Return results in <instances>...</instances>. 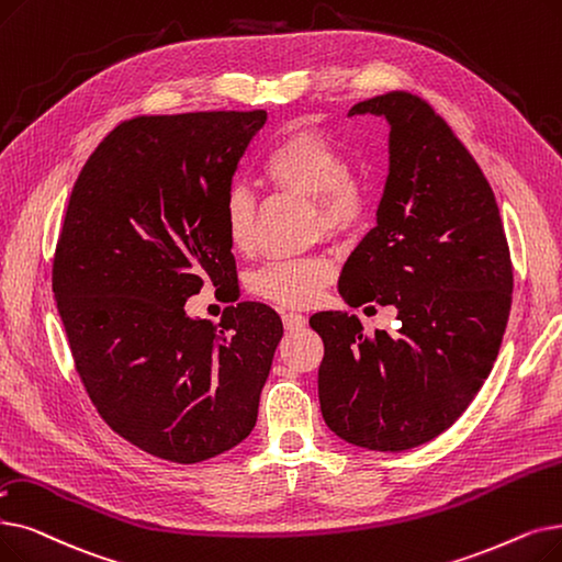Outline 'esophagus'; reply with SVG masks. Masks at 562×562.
I'll return each mask as SVG.
<instances>
[{
  "mask_svg": "<svg viewBox=\"0 0 562 562\" xmlns=\"http://www.w3.org/2000/svg\"><path fill=\"white\" fill-rule=\"evenodd\" d=\"M282 324H284L286 330H299V328H303L307 324V319H305L301 312H284L282 314Z\"/></svg>",
  "mask_w": 562,
  "mask_h": 562,
  "instance_id": "34e87169",
  "label": "esophagus"
}]
</instances>
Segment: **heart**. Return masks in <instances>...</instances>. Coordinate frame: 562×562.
Listing matches in <instances>:
<instances>
[{
  "label": "heart",
  "instance_id": "obj_1",
  "mask_svg": "<svg viewBox=\"0 0 562 562\" xmlns=\"http://www.w3.org/2000/svg\"><path fill=\"white\" fill-rule=\"evenodd\" d=\"M261 181L280 192L310 200V225L328 236L353 232L370 209V183L351 167L347 151L319 126H296L273 142L259 165ZM223 221L229 248L255 246V198L243 186L227 192ZM335 278L324 255L268 259L248 276L255 296L284 307L312 305Z\"/></svg>",
  "mask_w": 562,
  "mask_h": 562
}]
</instances>
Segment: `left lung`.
<instances>
[{"mask_svg":"<svg viewBox=\"0 0 562 562\" xmlns=\"http://www.w3.org/2000/svg\"><path fill=\"white\" fill-rule=\"evenodd\" d=\"M390 121V175L376 227L339 278L358 307L395 305L397 333H364L319 312V402L347 443L379 452L423 446L469 408L498 356L512 305V259L494 190L425 99L387 91L351 108Z\"/></svg>","mask_w":562,"mask_h":562,"instance_id":"obj_1","label":"left lung"}]
</instances>
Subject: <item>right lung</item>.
I'll list each match as a JSON object with an SVG mask.
<instances>
[{"mask_svg": "<svg viewBox=\"0 0 562 562\" xmlns=\"http://www.w3.org/2000/svg\"><path fill=\"white\" fill-rule=\"evenodd\" d=\"M263 110L137 114L108 133L70 190L53 291L76 372L135 448L200 463L246 438L282 339L243 301L221 324L183 305L236 280L223 204Z\"/></svg>", "mask_w": 562, "mask_h": 562, "instance_id": "1", "label": "right lung"}]
</instances>
